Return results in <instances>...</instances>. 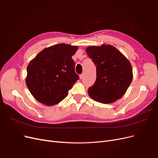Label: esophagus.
Segmentation results:
<instances>
[{
  "label": "esophagus",
  "mask_w": 158,
  "mask_h": 158,
  "mask_svg": "<svg viewBox=\"0 0 158 158\" xmlns=\"http://www.w3.org/2000/svg\"><path fill=\"white\" fill-rule=\"evenodd\" d=\"M84 75H85V73H83L82 74H81V75H80V79H83V77H84Z\"/></svg>",
  "instance_id": "esophagus-1"
}]
</instances>
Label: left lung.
<instances>
[{
	"label": "left lung",
	"mask_w": 158,
	"mask_h": 158,
	"mask_svg": "<svg viewBox=\"0 0 158 158\" xmlns=\"http://www.w3.org/2000/svg\"><path fill=\"white\" fill-rule=\"evenodd\" d=\"M86 52L96 66V81L88 90L90 97L102 103L119 100L132 81L130 61L110 45L89 47Z\"/></svg>",
	"instance_id": "1"
}]
</instances>
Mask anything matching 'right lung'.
<instances>
[{
  "label": "right lung",
  "instance_id": "obj_1",
  "mask_svg": "<svg viewBox=\"0 0 158 158\" xmlns=\"http://www.w3.org/2000/svg\"><path fill=\"white\" fill-rule=\"evenodd\" d=\"M78 47L65 44L45 48L27 66V86L36 100L52 106L65 98L79 77L72 55Z\"/></svg>",
  "mask_w": 158,
  "mask_h": 158
}]
</instances>
